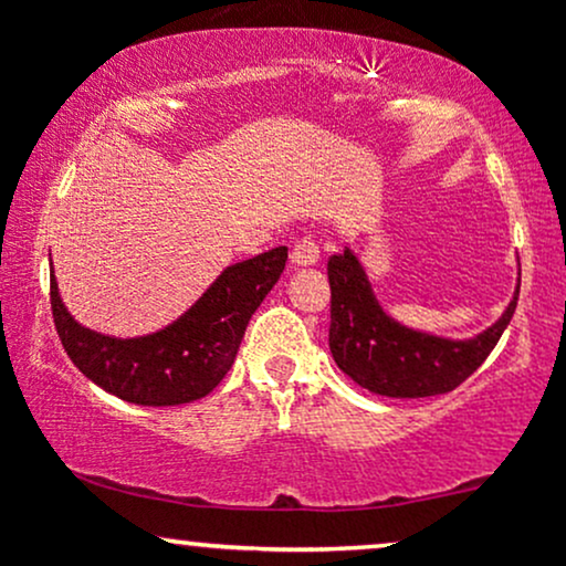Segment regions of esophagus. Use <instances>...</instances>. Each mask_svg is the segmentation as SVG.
<instances>
[{
	"mask_svg": "<svg viewBox=\"0 0 566 566\" xmlns=\"http://www.w3.org/2000/svg\"><path fill=\"white\" fill-rule=\"evenodd\" d=\"M319 263V247L311 239H301V242L292 244L290 250V265L292 269H311V265Z\"/></svg>",
	"mask_w": 566,
	"mask_h": 566,
	"instance_id": "34e87169",
	"label": "esophagus"
}]
</instances>
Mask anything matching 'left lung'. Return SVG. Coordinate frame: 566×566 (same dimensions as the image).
Masks as SVG:
<instances>
[{
  "mask_svg": "<svg viewBox=\"0 0 566 566\" xmlns=\"http://www.w3.org/2000/svg\"><path fill=\"white\" fill-rule=\"evenodd\" d=\"M333 290L329 350L335 365L367 391L391 399H423L458 388L482 367L511 324L516 290L503 314L473 337H444L394 319L375 295L367 269L350 247L327 263Z\"/></svg>",
  "mask_w": 566,
  "mask_h": 566,
  "instance_id": "left-lung-1",
  "label": "left lung"
}]
</instances>
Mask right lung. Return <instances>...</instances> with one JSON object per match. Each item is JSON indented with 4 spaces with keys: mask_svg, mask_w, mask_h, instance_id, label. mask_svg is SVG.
<instances>
[{
    "mask_svg": "<svg viewBox=\"0 0 566 566\" xmlns=\"http://www.w3.org/2000/svg\"><path fill=\"white\" fill-rule=\"evenodd\" d=\"M287 247L226 265L178 319L157 333L116 337L71 316L50 271V301L63 348L84 378L140 407H175L207 396L226 378L247 324L282 276Z\"/></svg>",
    "mask_w": 566,
    "mask_h": 566,
    "instance_id": "1",
    "label": "right lung"
}]
</instances>
